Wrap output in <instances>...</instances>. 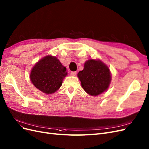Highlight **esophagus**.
Segmentation results:
<instances>
[{"label":"esophagus","instance_id":"obj_1","mask_svg":"<svg viewBox=\"0 0 149 149\" xmlns=\"http://www.w3.org/2000/svg\"><path fill=\"white\" fill-rule=\"evenodd\" d=\"M76 74H77V72H76V71H71V73H70V74H71V76H76Z\"/></svg>","mask_w":149,"mask_h":149}]
</instances>
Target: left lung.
Wrapping results in <instances>:
<instances>
[{
  "mask_svg": "<svg viewBox=\"0 0 149 149\" xmlns=\"http://www.w3.org/2000/svg\"><path fill=\"white\" fill-rule=\"evenodd\" d=\"M84 90L91 95H98L105 91L111 81L110 70L100 60H88L83 70L78 74Z\"/></svg>",
  "mask_w": 149,
  "mask_h": 149,
  "instance_id": "left-lung-1",
  "label": "left lung"
}]
</instances>
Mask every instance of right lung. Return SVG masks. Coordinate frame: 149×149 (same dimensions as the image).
<instances>
[{"mask_svg": "<svg viewBox=\"0 0 149 149\" xmlns=\"http://www.w3.org/2000/svg\"><path fill=\"white\" fill-rule=\"evenodd\" d=\"M67 74L66 68L58 59L47 55L34 65L30 74V79L37 89L50 94L60 88Z\"/></svg>", "mask_w": 149, "mask_h": 149, "instance_id": "right-lung-1", "label": "right lung"}]
</instances>
